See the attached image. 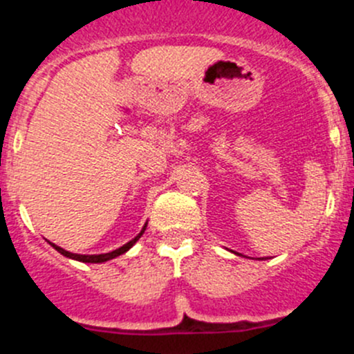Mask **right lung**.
I'll list each match as a JSON object with an SVG mask.
<instances>
[{"label": "right lung", "instance_id": "right-lung-1", "mask_svg": "<svg viewBox=\"0 0 354 354\" xmlns=\"http://www.w3.org/2000/svg\"><path fill=\"white\" fill-rule=\"evenodd\" d=\"M145 227H147V224H145V226H144V230L140 231V234H138V236H135L133 240H131V241H128L127 245H123V246H121V248H118V250H113V252H109V253H101V255H78V253H71V252H66V250H63L62 246H58V245H55V243H51V245H53V248H55V250H58V252L62 253V255L68 257V259H73V260H78V262H85V263H101V262H106V260H111V259H114V257L121 255V253L128 252V250H130L131 246H133L135 243H137V241H138V238H140L142 234H144Z\"/></svg>", "mask_w": 354, "mask_h": 354}]
</instances>
